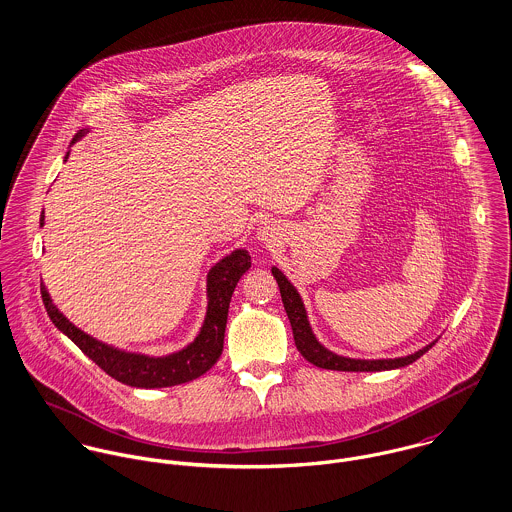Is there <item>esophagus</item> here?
<instances>
[{
    "instance_id": "1",
    "label": "esophagus",
    "mask_w": 512,
    "mask_h": 512,
    "mask_svg": "<svg viewBox=\"0 0 512 512\" xmlns=\"http://www.w3.org/2000/svg\"><path fill=\"white\" fill-rule=\"evenodd\" d=\"M280 230H282V228H280L278 224L266 220V222H260V226L256 228V238H258L260 242H264V244H276V242H280V238H282Z\"/></svg>"
}]
</instances>
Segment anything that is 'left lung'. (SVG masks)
Here are the masks:
<instances>
[{"label": "left lung", "instance_id": "8db88e82", "mask_svg": "<svg viewBox=\"0 0 512 512\" xmlns=\"http://www.w3.org/2000/svg\"><path fill=\"white\" fill-rule=\"evenodd\" d=\"M272 274L278 282V288L282 293V301L292 325L293 341L297 351L303 355L305 361H309L311 365L319 366V368H327V370H345V372H378V370H394V368H402V366L412 365L414 361H418L424 353H428L436 341L428 343L426 347L418 349L412 355L406 357H394V359H353V357H345L339 355L331 349H327L317 335L313 333V327L309 323V315L305 309V303L301 299L299 292L295 290L292 282L288 280V276L272 266Z\"/></svg>", "mask_w": 512, "mask_h": 512}]
</instances>
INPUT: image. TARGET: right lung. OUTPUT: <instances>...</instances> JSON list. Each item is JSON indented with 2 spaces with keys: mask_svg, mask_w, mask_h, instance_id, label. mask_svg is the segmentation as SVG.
I'll use <instances>...</instances> for the list:
<instances>
[{
  "mask_svg": "<svg viewBox=\"0 0 512 512\" xmlns=\"http://www.w3.org/2000/svg\"><path fill=\"white\" fill-rule=\"evenodd\" d=\"M88 130H80L71 142V147L86 136ZM71 147L63 161L69 159ZM39 224H45V213H41ZM250 254L244 248H236L230 254L215 262L207 274V311L195 339L183 349L169 355H146L136 351L118 349L96 337L84 333L71 323L59 307L53 303L45 284L41 282V297L53 325L65 333L74 345L106 374L116 378L122 384L136 388H165L183 384L199 378L219 361L224 343V329L228 317L230 297L238 280L250 270Z\"/></svg>",
  "mask_w": 512,
  "mask_h": 512,
  "instance_id": "right-lung-1",
  "label": "right lung"
}]
</instances>
